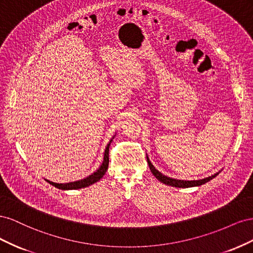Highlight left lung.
<instances>
[{"label":"left lung","mask_w":253,"mask_h":253,"mask_svg":"<svg viewBox=\"0 0 253 253\" xmlns=\"http://www.w3.org/2000/svg\"><path fill=\"white\" fill-rule=\"evenodd\" d=\"M147 160H148V165H149V168L151 172L153 173V175L155 176V177L159 180L162 181L163 183H165V185H168V186H172V187H175V188H191V187H198V186H202L204 185V183L208 182L209 180L213 179L215 176H217L220 171L214 173L213 175L211 176H208V177H205V178H202V179H194V180H185V179H176V178H172V177H169V176H167L165 174H163L162 172H159L156 168L153 166V164L151 163V160L149 158V156L147 155Z\"/></svg>","instance_id":"left-lung-1"}]
</instances>
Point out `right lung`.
Segmentation results:
<instances>
[{"instance_id": "add662e5", "label": "right lung", "mask_w": 253, "mask_h": 253, "mask_svg": "<svg viewBox=\"0 0 253 253\" xmlns=\"http://www.w3.org/2000/svg\"><path fill=\"white\" fill-rule=\"evenodd\" d=\"M114 137H115V135L112 137V139L109 141L108 145H106V148L104 150L103 160H102L101 166L99 167L94 173H91L90 175H88L87 177L83 178V179L76 180V181L64 182V183L53 182V181H50L48 179H45V180H46L47 182H49L51 186L56 187V188H58L60 190H77V189H82V188H86V187H88L90 185H93V183L99 181L103 177V175L105 174L106 170H108V168H109V148H110V144H111L112 140L114 139Z\"/></svg>"}]
</instances>
